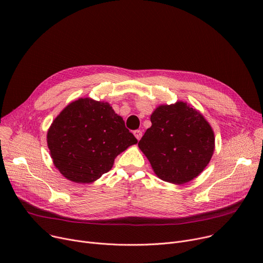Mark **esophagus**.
Instances as JSON below:
<instances>
[{
	"instance_id": "34e87169",
	"label": "esophagus",
	"mask_w": 263,
	"mask_h": 263,
	"mask_svg": "<svg viewBox=\"0 0 263 263\" xmlns=\"http://www.w3.org/2000/svg\"><path fill=\"white\" fill-rule=\"evenodd\" d=\"M134 136L136 137L137 141H140L142 139V136H143V132L141 130H135L134 131Z\"/></svg>"
}]
</instances>
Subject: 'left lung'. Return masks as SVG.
Segmentation results:
<instances>
[{
    "label": "left lung",
    "instance_id": "1",
    "mask_svg": "<svg viewBox=\"0 0 263 263\" xmlns=\"http://www.w3.org/2000/svg\"><path fill=\"white\" fill-rule=\"evenodd\" d=\"M150 121L139 147L155 174L174 184L196 178L209 164L215 148L214 132L203 115L178 101L159 105Z\"/></svg>",
    "mask_w": 263,
    "mask_h": 263
}]
</instances>
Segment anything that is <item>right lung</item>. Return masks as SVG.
Instances as JSON below:
<instances>
[{"mask_svg":"<svg viewBox=\"0 0 263 263\" xmlns=\"http://www.w3.org/2000/svg\"><path fill=\"white\" fill-rule=\"evenodd\" d=\"M47 143L54 166L66 179L91 183L110 171L115 158L137 140L109 103L80 98L53 120Z\"/></svg>","mask_w":263,"mask_h":263,"instance_id":"add662e5","label":"right lung"}]
</instances>
